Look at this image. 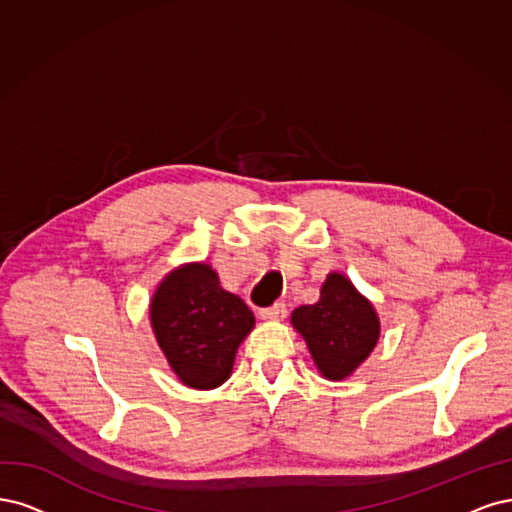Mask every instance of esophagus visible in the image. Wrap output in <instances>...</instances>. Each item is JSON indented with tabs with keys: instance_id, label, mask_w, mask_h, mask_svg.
Segmentation results:
<instances>
[{
	"instance_id": "34e87169",
	"label": "esophagus",
	"mask_w": 512,
	"mask_h": 512,
	"mask_svg": "<svg viewBox=\"0 0 512 512\" xmlns=\"http://www.w3.org/2000/svg\"><path fill=\"white\" fill-rule=\"evenodd\" d=\"M259 317L263 321H283L287 317V306L283 302H276L270 308H261L259 310Z\"/></svg>"
}]
</instances>
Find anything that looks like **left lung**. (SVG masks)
<instances>
[{
	"mask_svg": "<svg viewBox=\"0 0 512 512\" xmlns=\"http://www.w3.org/2000/svg\"><path fill=\"white\" fill-rule=\"evenodd\" d=\"M291 325L302 334L317 370L329 381L351 376L381 336L372 302L340 272L327 274L317 304L291 312Z\"/></svg>",
	"mask_w": 512,
	"mask_h": 512,
	"instance_id": "left-lung-1",
	"label": "left lung"
}]
</instances>
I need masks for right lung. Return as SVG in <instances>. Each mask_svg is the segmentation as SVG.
<instances>
[{"label": "right lung", "mask_w": 512, "mask_h": 512, "mask_svg": "<svg viewBox=\"0 0 512 512\" xmlns=\"http://www.w3.org/2000/svg\"><path fill=\"white\" fill-rule=\"evenodd\" d=\"M148 315L172 372L193 389L223 385L255 327L251 308L221 287L208 263L172 270L153 293Z\"/></svg>", "instance_id": "add662e5"}]
</instances>
